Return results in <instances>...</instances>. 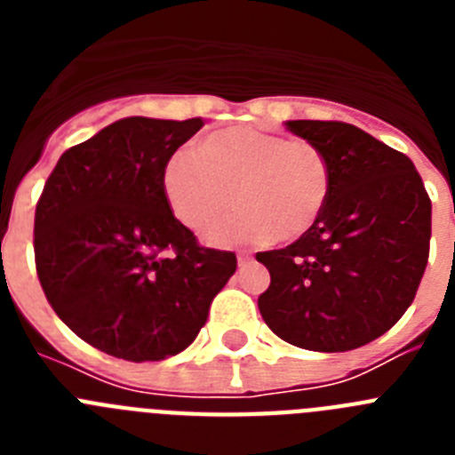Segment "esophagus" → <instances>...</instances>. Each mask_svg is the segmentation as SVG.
I'll return each mask as SVG.
<instances>
[{"label":"esophagus","mask_w":455,"mask_h":455,"mask_svg":"<svg viewBox=\"0 0 455 455\" xmlns=\"http://www.w3.org/2000/svg\"><path fill=\"white\" fill-rule=\"evenodd\" d=\"M236 262H239V267H243V264L251 262V255L248 252H236Z\"/></svg>","instance_id":"1"}]
</instances>
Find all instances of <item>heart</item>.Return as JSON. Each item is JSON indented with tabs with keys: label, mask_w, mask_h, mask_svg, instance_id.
<instances>
[{
	"label": "heart",
	"mask_w": 455,
	"mask_h": 455,
	"mask_svg": "<svg viewBox=\"0 0 455 455\" xmlns=\"http://www.w3.org/2000/svg\"><path fill=\"white\" fill-rule=\"evenodd\" d=\"M332 187L323 148L248 124L204 136L198 152H178L164 168L168 204L191 230H207L235 202L242 207L204 235L219 246L300 239L319 223Z\"/></svg>",
	"instance_id": "heart-1"
}]
</instances>
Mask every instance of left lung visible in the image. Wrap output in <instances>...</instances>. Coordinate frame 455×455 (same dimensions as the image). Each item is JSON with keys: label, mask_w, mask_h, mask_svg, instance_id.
<instances>
[{"label": "left lung", "mask_w": 455, "mask_h": 455, "mask_svg": "<svg viewBox=\"0 0 455 455\" xmlns=\"http://www.w3.org/2000/svg\"><path fill=\"white\" fill-rule=\"evenodd\" d=\"M284 124L323 148L335 187L307 235L255 255L271 273L257 305L268 328L293 347L353 351L385 335L415 300L428 262L431 198L403 152L355 124Z\"/></svg>", "instance_id": "1"}]
</instances>
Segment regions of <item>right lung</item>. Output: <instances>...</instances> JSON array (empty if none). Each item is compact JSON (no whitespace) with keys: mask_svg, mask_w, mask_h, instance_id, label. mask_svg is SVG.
<instances>
[{"mask_svg":"<svg viewBox=\"0 0 455 455\" xmlns=\"http://www.w3.org/2000/svg\"><path fill=\"white\" fill-rule=\"evenodd\" d=\"M200 118H123L61 155L36 204L40 287L91 347L159 363L198 337L236 255L200 246L164 193Z\"/></svg>","mask_w":455,"mask_h":455,"instance_id":"right-lung-1","label":"right lung"}]
</instances>
